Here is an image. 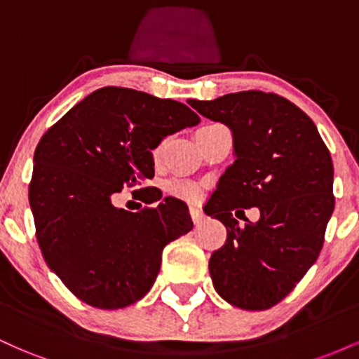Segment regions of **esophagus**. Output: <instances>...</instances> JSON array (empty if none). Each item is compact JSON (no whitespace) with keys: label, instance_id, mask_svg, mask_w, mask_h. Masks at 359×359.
<instances>
[{"label":"esophagus","instance_id":"esophagus-1","mask_svg":"<svg viewBox=\"0 0 359 359\" xmlns=\"http://www.w3.org/2000/svg\"><path fill=\"white\" fill-rule=\"evenodd\" d=\"M189 211H191V217H192L194 224H201V222L204 221V214L199 208H196V205H191V209H189Z\"/></svg>","mask_w":359,"mask_h":359}]
</instances>
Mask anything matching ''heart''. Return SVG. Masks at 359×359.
<instances>
[{
    "label": "heart",
    "instance_id": "1",
    "mask_svg": "<svg viewBox=\"0 0 359 359\" xmlns=\"http://www.w3.org/2000/svg\"><path fill=\"white\" fill-rule=\"evenodd\" d=\"M160 148L155 150V156H158ZM167 191L172 194V196L180 197V199L185 201H199L203 197V185L192 182V180H184V179H175L172 182H168Z\"/></svg>",
    "mask_w": 359,
    "mask_h": 359
}]
</instances>
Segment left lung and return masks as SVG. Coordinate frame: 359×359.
Here are the masks:
<instances>
[{"instance_id": "obj_1", "label": "left lung", "mask_w": 359, "mask_h": 359, "mask_svg": "<svg viewBox=\"0 0 359 359\" xmlns=\"http://www.w3.org/2000/svg\"><path fill=\"white\" fill-rule=\"evenodd\" d=\"M187 102L233 133L234 162L204 205L228 231L209 259L214 288L234 307L265 311L319 257L334 211L331 154L312 119L278 94L243 90ZM248 207L260 209V219L240 226L236 217Z\"/></svg>"}]
</instances>
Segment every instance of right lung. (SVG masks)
I'll list each match as a JSON object with an SVG mask.
<instances>
[{"label":"right lung","instance_id":"right-lung-1","mask_svg":"<svg viewBox=\"0 0 359 359\" xmlns=\"http://www.w3.org/2000/svg\"><path fill=\"white\" fill-rule=\"evenodd\" d=\"M201 118L191 108L142 90L102 88L48 128L34 155L28 199L48 269L82 302L121 309L154 285L162 251L192 229L187 204L140 189L145 204L113 205L123 185L151 179L163 138Z\"/></svg>","mask_w":359,"mask_h":359}]
</instances>
